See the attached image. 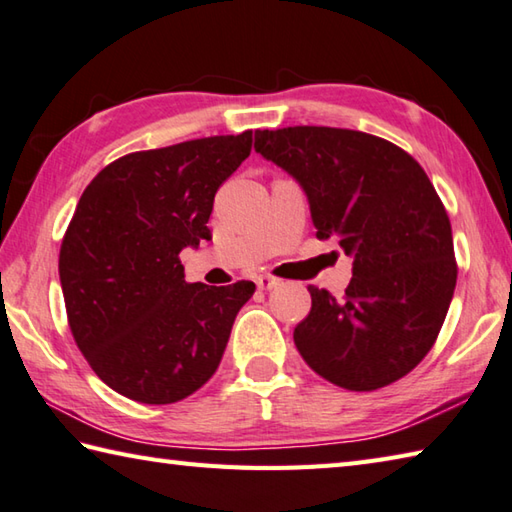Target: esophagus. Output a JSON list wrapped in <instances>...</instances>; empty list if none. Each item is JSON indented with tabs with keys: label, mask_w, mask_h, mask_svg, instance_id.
<instances>
[{
	"label": "esophagus",
	"mask_w": 512,
	"mask_h": 512,
	"mask_svg": "<svg viewBox=\"0 0 512 512\" xmlns=\"http://www.w3.org/2000/svg\"><path fill=\"white\" fill-rule=\"evenodd\" d=\"M277 284H279L277 277H270V275H259L257 277V288L259 290H270V288H275Z\"/></svg>",
	"instance_id": "obj_1"
}]
</instances>
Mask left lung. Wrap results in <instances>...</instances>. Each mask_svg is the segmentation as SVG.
<instances>
[{"label": "left lung", "instance_id": "obj_1", "mask_svg": "<svg viewBox=\"0 0 512 512\" xmlns=\"http://www.w3.org/2000/svg\"><path fill=\"white\" fill-rule=\"evenodd\" d=\"M255 150L304 188L317 237L353 257L344 299L308 286L299 355L359 393L408 375L433 348L457 284L450 219L424 168L348 128L255 130Z\"/></svg>", "mask_w": 512, "mask_h": 512}]
</instances>
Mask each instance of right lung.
Listing matches in <instances>:
<instances>
[{"instance_id":"right-lung-1","label":"right lung","mask_w":512,"mask_h":512,"mask_svg":"<svg viewBox=\"0 0 512 512\" xmlns=\"http://www.w3.org/2000/svg\"><path fill=\"white\" fill-rule=\"evenodd\" d=\"M253 130L115 159L79 197L59 250L68 326L95 375L139 404H175L222 362L253 282L188 284L179 253L210 239L217 188Z\"/></svg>"}]
</instances>
